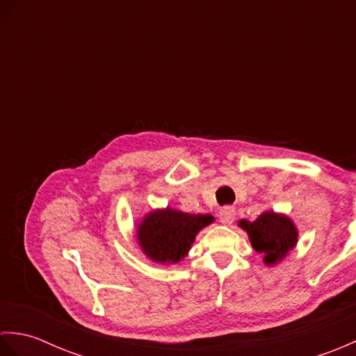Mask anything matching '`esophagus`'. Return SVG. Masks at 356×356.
I'll return each mask as SVG.
<instances>
[{"label":"esophagus","instance_id":"34e87169","mask_svg":"<svg viewBox=\"0 0 356 356\" xmlns=\"http://www.w3.org/2000/svg\"><path fill=\"white\" fill-rule=\"evenodd\" d=\"M218 217H220L222 225H231L234 222V218H236V209H234L232 207H225L220 209V214H218Z\"/></svg>","mask_w":356,"mask_h":356}]
</instances>
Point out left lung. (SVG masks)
Masks as SVG:
<instances>
[{
  "mask_svg": "<svg viewBox=\"0 0 356 356\" xmlns=\"http://www.w3.org/2000/svg\"><path fill=\"white\" fill-rule=\"evenodd\" d=\"M238 226L246 231L251 246L263 255L268 268L282 263L298 243L297 225L289 216L272 209L264 211L254 222L241 218Z\"/></svg>",
  "mask_w": 356,
  "mask_h": 356,
  "instance_id": "1",
  "label": "left lung"
}]
</instances>
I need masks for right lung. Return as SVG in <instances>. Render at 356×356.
Masks as SVG:
<instances>
[{"mask_svg":"<svg viewBox=\"0 0 356 356\" xmlns=\"http://www.w3.org/2000/svg\"><path fill=\"white\" fill-rule=\"evenodd\" d=\"M214 220L211 214H190L170 207L156 208L136 223L134 237L148 260L170 266L185 259L197 234Z\"/></svg>","mask_w":356,"mask_h":356,"instance_id":"1","label":"right lung"}]
</instances>
